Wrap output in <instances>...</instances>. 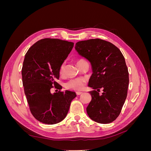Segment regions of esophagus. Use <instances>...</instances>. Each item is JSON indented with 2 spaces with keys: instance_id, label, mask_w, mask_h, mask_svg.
Returning a JSON list of instances; mask_svg holds the SVG:
<instances>
[{
  "instance_id": "1",
  "label": "esophagus",
  "mask_w": 151,
  "mask_h": 151,
  "mask_svg": "<svg viewBox=\"0 0 151 151\" xmlns=\"http://www.w3.org/2000/svg\"><path fill=\"white\" fill-rule=\"evenodd\" d=\"M83 94V92H76V94H77V96L81 95V94Z\"/></svg>"
}]
</instances>
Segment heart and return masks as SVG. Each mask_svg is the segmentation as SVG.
I'll use <instances>...</instances> for the list:
<instances>
[{"mask_svg": "<svg viewBox=\"0 0 151 151\" xmlns=\"http://www.w3.org/2000/svg\"><path fill=\"white\" fill-rule=\"evenodd\" d=\"M83 61H85L84 59H78L77 60V64L79 67L81 63ZM65 63L63 62L60 67V74H63L65 71ZM86 79L84 77H78V78L70 79L65 84V88L67 89L74 90V91H80L83 89L86 84Z\"/></svg>", "mask_w": 151, "mask_h": 151, "instance_id": "b5f03b06", "label": "heart"}]
</instances>
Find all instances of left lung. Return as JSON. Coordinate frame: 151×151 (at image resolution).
<instances>
[{
    "label": "left lung",
    "instance_id": "8db88e82",
    "mask_svg": "<svg viewBox=\"0 0 151 151\" xmlns=\"http://www.w3.org/2000/svg\"><path fill=\"white\" fill-rule=\"evenodd\" d=\"M75 48L93 68L88 86L94 90L89 92L92 99L87 113L96 122L111 123L119 116L127 96L129 77L125 58L113 44L99 38L81 41Z\"/></svg>",
    "mask_w": 151,
    "mask_h": 151
}]
</instances>
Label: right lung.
<instances>
[{
    "label": "right lung",
    "instance_id": "add662e5",
    "mask_svg": "<svg viewBox=\"0 0 151 151\" xmlns=\"http://www.w3.org/2000/svg\"><path fill=\"white\" fill-rule=\"evenodd\" d=\"M73 47L72 42L45 38L35 43L25 55L22 79L27 101L32 115L45 124H56L64 119L76 97L75 92L69 91L50 92L53 88L60 89L55 81Z\"/></svg>",
    "mask_w": 151,
    "mask_h": 151
}]
</instances>
